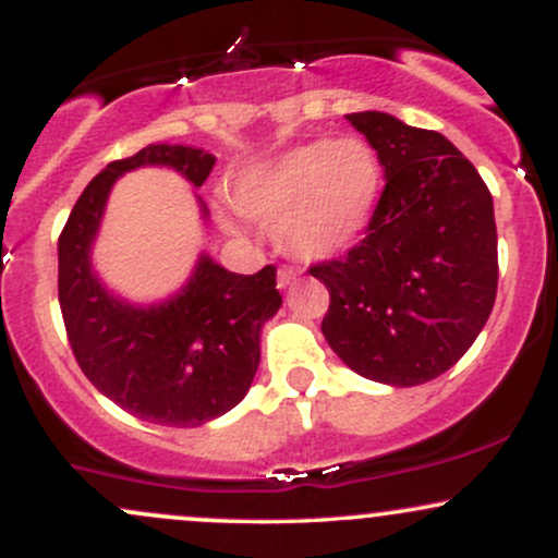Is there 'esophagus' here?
I'll list each match as a JSON object with an SVG mask.
<instances>
[{
	"label": "esophagus",
	"mask_w": 558,
	"mask_h": 558,
	"mask_svg": "<svg viewBox=\"0 0 558 558\" xmlns=\"http://www.w3.org/2000/svg\"><path fill=\"white\" fill-rule=\"evenodd\" d=\"M293 280H296V272H293L291 267H278V288L291 286Z\"/></svg>",
	"instance_id": "34e87169"
}]
</instances>
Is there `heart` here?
Here are the masks:
<instances>
[{"mask_svg":"<svg viewBox=\"0 0 558 558\" xmlns=\"http://www.w3.org/2000/svg\"><path fill=\"white\" fill-rule=\"evenodd\" d=\"M380 185V162L364 141L319 138L241 170L230 198L241 215L275 226L286 254L315 262L360 241Z\"/></svg>","mask_w":558,"mask_h":558,"instance_id":"1","label":"heart"}]
</instances>
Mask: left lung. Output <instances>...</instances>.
I'll return each mask as SVG.
<instances>
[{
  "label": "left lung",
  "mask_w": 558,
  "mask_h": 558,
  "mask_svg": "<svg viewBox=\"0 0 558 558\" xmlns=\"http://www.w3.org/2000/svg\"><path fill=\"white\" fill-rule=\"evenodd\" d=\"M377 151L386 189L367 235L310 267L330 291L323 336L354 373L422 386L466 354L498 288L493 196L446 136L386 112L345 114Z\"/></svg>",
  "instance_id": "1"
}]
</instances>
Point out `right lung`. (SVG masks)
Returning <instances> with one entry per match:
<instances>
[{
    "label": "right lung",
    "instance_id": "add662e5",
    "mask_svg": "<svg viewBox=\"0 0 558 558\" xmlns=\"http://www.w3.org/2000/svg\"><path fill=\"white\" fill-rule=\"evenodd\" d=\"M136 168H172L198 189L215 157L196 146L149 144L114 159L75 202L60 246V310L68 341L96 390L133 417L168 427H198L246 396L259 367V332L283 304L275 267L235 275L202 254L175 296L131 304L114 296L92 267L114 181ZM202 204V217L207 207Z\"/></svg>",
    "mask_w": 558,
    "mask_h": 558
}]
</instances>
